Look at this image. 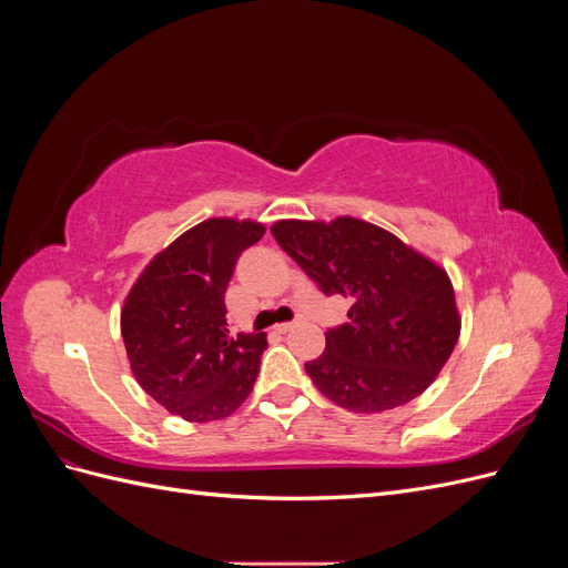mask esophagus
<instances>
[{
    "label": "esophagus",
    "instance_id": "34e87169",
    "mask_svg": "<svg viewBox=\"0 0 568 568\" xmlns=\"http://www.w3.org/2000/svg\"><path fill=\"white\" fill-rule=\"evenodd\" d=\"M291 329V322H282V324H274V334H286Z\"/></svg>",
    "mask_w": 568,
    "mask_h": 568
}]
</instances>
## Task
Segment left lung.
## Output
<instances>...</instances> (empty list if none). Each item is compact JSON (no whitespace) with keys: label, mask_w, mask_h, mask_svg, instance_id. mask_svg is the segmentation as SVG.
<instances>
[{"label":"left lung","mask_w":568,"mask_h":568,"mask_svg":"<svg viewBox=\"0 0 568 568\" xmlns=\"http://www.w3.org/2000/svg\"><path fill=\"white\" fill-rule=\"evenodd\" d=\"M322 294L351 298V322L324 334L305 363L322 395L357 415L415 400L434 384L459 338L453 282L436 261L351 215L277 220L270 227Z\"/></svg>","instance_id":"8db88e82"}]
</instances>
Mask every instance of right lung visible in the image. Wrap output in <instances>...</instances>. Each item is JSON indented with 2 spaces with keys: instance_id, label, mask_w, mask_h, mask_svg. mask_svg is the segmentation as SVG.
<instances>
[{
  "instance_id": "obj_1",
  "label": "right lung",
  "mask_w": 568,
  "mask_h": 568,
  "mask_svg": "<svg viewBox=\"0 0 568 568\" xmlns=\"http://www.w3.org/2000/svg\"><path fill=\"white\" fill-rule=\"evenodd\" d=\"M263 234L257 220H203L153 255L125 296L130 369L170 415L225 419L251 395L267 336H230L225 291L236 257Z\"/></svg>"
}]
</instances>
